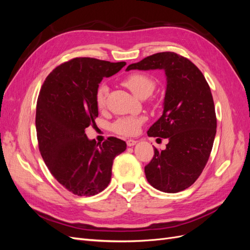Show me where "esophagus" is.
Returning <instances> with one entry per match:
<instances>
[{"label":"esophagus","mask_w":250,"mask_h":250,"mask_svg":"<svg viewBox=\"0 0 250 250\" xmlns=\"http://www.w3.org/2000/svg\"><path fill=\"white\" fill-rule=\"evenodd\" d=\"M126 144H127V146L131 147V146H134L135 144H137V141H135V140H127Z\"/></svg>","instance_id":"esophagus-1"}]
</instances>
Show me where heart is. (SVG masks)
<instances>
[{"mask_svg": "<svg viewBox=\"0 0 250 250\" xmlns=\"http://www.w3.org/2000/svg\"><path fill=\"white\" fill-rule=\"evenodd\" d=\"M124 84L129 88L131 92L141 99L147 98L152 94L155 87L154 80L148 76L147 74L144 73H133L127 76L124 81ZM108 85L106 83L98 87L96 94V103L99 108H104L106 105V98L108 95ZM145 121L144 117H135V116H126L121 117L116 120L111 125V129L113 132H116L120 135L124 137H131V135L137 134L140 130L142 124Z\"/></svg>", "mask_w": 250, "mask_h": 250, "instance_id": "1", "label": "heart"}]
</instances>
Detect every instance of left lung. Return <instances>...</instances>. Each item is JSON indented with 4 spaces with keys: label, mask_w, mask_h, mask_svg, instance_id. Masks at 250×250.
Masks as SVG:
<instances>
[{
    "label": "left lung",
    "mask_w": 250,
    "mask_h": 250,
    "mask_svg": "<svg viewBox=\"0 0 250 250\" xmlns=\"http://www.w3.org/2000/svg\"><path fill=\"white\" fill-rule=\"evenodd\" d=\"M164 70L167 77L163 116L149 128V137L168 139L166 149H154L145 167L148 183L166 193L191 187L208 161L216 135L213 96L201 71L174 52L150 55L129 70Z\"/></svg>",
    "instance_id": "left-lung-1"
}]
</instances>
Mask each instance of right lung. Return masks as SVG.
<instances>
[{
    "mask_svg": "<svg viewBox=\"0 0 250 250\" xmlns=\"http://www.w3.org/2000/svg\"><path fill=\"white\" fill-rule=\"evenodd\" d=\"M125 64L73 58L53 70L41 88L35 117L40 152L52 175L77 196L102 192L110 181L113 160L126 149V143L115 137L97 144L85 134V128L96 124L99 83Z\"/></svg>",
    "mask_w": 250,
    "mask_h": 250,
    "instance_id": "right-lung-1",
    "label": "right lung"
}]
</instances>
